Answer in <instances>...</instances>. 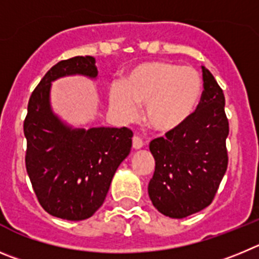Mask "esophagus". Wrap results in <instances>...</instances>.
Masks as SVG:
<instances>
[{"mask_svg":"<svg viewBox=\"0 0 259 259\" xmlns=\"http://www.w3.org/2000/svg\"><path fill=\"white\" fill-rule=\"evenodd\" d=\"M142 147H143V141H142V138H139L138 135H134V137H133V148L139 150Z\"/></svg>","mask_w":259,"mask_h":259,"instance_id":"34e87169","label":"esophagus"}]
</instances>
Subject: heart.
<instances>
[{
    "label": "heart",
    "mask_w": 259,
    "mask_h": 259,
    "mask_svg": "<svg viewBox=\"0 0 259 259\" xmlns=\"http://www.w3.org/2000/svg\"><path fill=\"white\" fill-rule=\"evenodd\" d=\"M202 94V80L193 67L165 60L135 66L121 86L109 89V104L124 121L137 117V106L144 104V118L151 129L171 132L195 112Z\"/></svg>",
    "instance_id": "obj_1"
}]
</instances>
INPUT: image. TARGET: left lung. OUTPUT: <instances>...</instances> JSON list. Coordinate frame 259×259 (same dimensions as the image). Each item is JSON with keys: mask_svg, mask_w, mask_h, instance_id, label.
<instances>
[{"mask_svg": "<svg viewBox=\"0 0 259 259\" xmlns=\"http://www.w3.org/2000/svg\"><path fill=\"white\" fill-rule=\"evenodd\" d=\"M201 68L204 92L196 111L150 143L156 166L148 195L153 206L170 218H185L210 205L227 170L225 94L209 69Z\"/></svg>", "mask_w": 259, "mask_h": 259, "instance_id": "8db88e82", "label": "left lung"}]
</instances>
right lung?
<instances>
[{
    "label": "right lung",
    "mask_w": 259,
    "mask_h": 259,
    "mask_svg": "<svg viewBox=\"0 0 259 259\" xmlns=\"http://www.w3.org/2000/svg\"><path fill=\"white\" fill-rule=\"evenodd\" d=\"M69 74L95 78V59L60 60L33 90L23 125L25 167L37 200L49 214L82 221L104 202L118 165L129 155L133 132L127 127L72 129L63 124L51 111L50 86Z\"/></svg>",
    "instance_id": "right-lung-1"
}]
</instances>
